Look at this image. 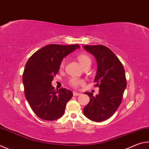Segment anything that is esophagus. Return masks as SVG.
<instances>
[{
  "instance_id": "34e87169",
  "label": "esophagus",
  "mask_w": 149,
  "mask_h": 149,
  "mask_svg": "<svg viewBox=\"0 0 149 149\" xmlns=\"http://www.w3.org/2000/svg\"><path fill=\"white\" fill-rule=\"evenodd\" d=\"M73 95H74V96H79V95H81V93H76V92H74V93H73Z\"/></svg>"
}]
</instances>
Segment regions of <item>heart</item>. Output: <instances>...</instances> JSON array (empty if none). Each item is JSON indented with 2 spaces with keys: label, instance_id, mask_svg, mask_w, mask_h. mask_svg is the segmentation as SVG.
Wrapping results in <instances>:
<instances>
[{
  "label": "heart",
  "instance_id": "b5f03b06",
  "mask_svg": "<svg viewBox=\"0 0 149 149\" xmlns=\"http://www.w3.org/2000/svg\"><path fill=\"white\" fill-rule=\"evenodd\" d=\"M77 60L79 61L81 65L83 68L87 66L88 65H91V59L86 54H81V55L77 56ZM64 66V61H62V63L60 64V68H63ZM83 83V81L82 79H77V78H72L70 80V85L73 87L77 88L80 85Z\"/></svg>",
  "mask_w": 149,
  "mask_h": 149
}]
</instances>
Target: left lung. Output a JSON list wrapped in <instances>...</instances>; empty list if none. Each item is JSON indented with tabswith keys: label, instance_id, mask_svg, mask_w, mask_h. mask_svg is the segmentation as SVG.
Listing matches in <instances>:
<instances>
[{
	"label": "left lung",
	"instance_id": "left-lung-1",
	"mask_svg": "<svg viewBox=\"0 0 149 149\" xmlns=\"http://www.w3.org/2000/svg\"><path fill=\"white\" fill-rule=\"evenodd\" d=\"M84 49L95 57L98 69L94 82L99 87L95 96L86 92L90 102L84 107L83 113L88 119L102 122L113 115L119 106L126 87L125 71L114 53L102 45H85Z\"/></svg>",
	"mask_w": 149,
	"mask_h": 149
}]
</instances>
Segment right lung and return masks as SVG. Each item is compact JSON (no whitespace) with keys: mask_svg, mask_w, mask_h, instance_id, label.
Returning <instances> with one entry per match:
<instances>
[{"mask_svg":"<svg viewBox=\"0 0 149 149\" xmlns=\"http://www.w3.org/2000/svg\"><path fill=\"white\" fill-rule=\"evenodd\" d=\"M79 45L50 44L32 55L26 63L23 74L26 100L35 114L42 119L54 120L64 115L66 105L73 96L70 90H55L51 85L60 69L63 58Z\"/></svg>","mask_w":149,"mask_h":149,"instance_id":"add662e5","label":"right lung"}]
</instances>
